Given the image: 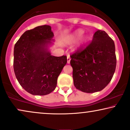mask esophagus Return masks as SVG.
I'll use <instances>...</instances> for the list:
<instances>
[{
    "mask_svg": "<svg viewBox=\"0 0 130 130\" xmlns=\"http://www.w3.org/2000/svg\"><path fill=\"white\" fill-rule=\"evenodd\" d=\"M70 61V58L69 56H68V57H67V62H68V64H69Z\"/></svg>",
    "mask_w": 130,
    "mask_h": 130,
    "instance_id": "esophagus-1",
    "label": "esophagus"
}]
</instances>
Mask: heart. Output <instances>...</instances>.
<instances>
[{
  "mask_svg": "<svg viewBox=\"0 0 130 130\" xmlns=\"http://www.w3.org/2000/svg\"><path fill=\"white\" fill-rule=\"evenodd\" d=\"M83 34V31L82 29H77L76 31L73 32L72 34L69 35L68 37L66 38V41L67 43H69V44H70V43H72L73 42H75L78 38H79V41L78 42V46H81L82 45L83 43H84L86 42V40H87V37L86 36H82Z\"/></svg>",
  "mask_w": 130,
  "mask_h": 130,
  "instance_id": "obj_1",
  "label": "heart"
}]
</instances>
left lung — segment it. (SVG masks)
Wrapping results in <instances>:
<instances>
[{
    "instance_id": "1",
    "label": "left lung",
    "mask_w": 130,
    "mask_h": 130,
    "mask_svg": "<svg viewBox=\"0 0 130 130\" xmlns=\"http://www.w3.org/2000/svg\"><path fill=\"white\" fill-rule=\"evenodd\" d=\"M73 84L85 93L104 89L110 82L116 66L115 45L105 31L97 30L83 51L70 55Z\"/></svg>"
}]
</instances>
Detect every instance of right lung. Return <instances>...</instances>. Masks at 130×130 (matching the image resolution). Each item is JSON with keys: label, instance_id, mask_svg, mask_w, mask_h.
Listing matches in <instances>:
<instances>
[{"label": "right lung", "instance_id": "add662e5", "mask_svg": "<svg viewBox=\"0 0 130 130\" xmlns=\"http://www.w3.org/2000/svg\"><path fill=\"white\" fill-rule=\"evenodd\" d=\"M54 35L51 26L25 32L14 49V70L19 84L33 95H46L57 87V78L67 63L66 56L51 55Z\"/></svg>", "mask_w": 130, "mask_h": 130}]
</instances>
